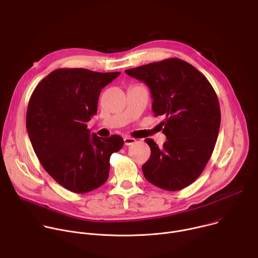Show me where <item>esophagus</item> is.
Returning <instances> with one entry per match:
<instances>
[{"label":"esophagus","mask_w":258,"mask_h":258,"mask_svg":"<svg viewBox=\"0 0 258 258\" xmlns=\"http://www.w3.org/2000/svg\"><path fill=\"white\" fill-rule=\"evenodd\" d=\"M136 142V139L135 138H132V137H125L124 138V143H125V145H132V144H134Z\"/></svg>","instance_id":"esophagus-1"}]
</instances>
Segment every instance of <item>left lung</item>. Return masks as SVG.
Masks as SVG:
<instances>
[{"instance_id":"left-lung-1","label":"left lung","mask_w":258,"mask_h":258,"mask_svg":"<svg viewBox=\"0 0 258 258\" xmlns=\"http://www.w3.org/2000/svg\"><path fill=\"white\" fill-rule=\"evenodd\" d=\"M144 82L151 93L154 116H165L163 147L150 138L151 153L142 166L145 179L169 191L181 190L202 173L214 151L221 125L215 89L203 74L178 58L125 71Z\"/></svg>"}]
</instances>
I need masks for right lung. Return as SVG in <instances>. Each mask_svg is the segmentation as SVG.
<instances>
[{"instance_id":"right-lung-1","label":"right lung","mask_w":258,"mask_h":258,"mask_svg":"<svg viewBox=\"0 0 258 258\" xmlns=\"http://www.w3.org/2000/svg\"><path fill=\"white\" fill-rule=\"evenodd\" d=\"M120 74L57 69L30 96L26 129L34 152L48 175L72 192L86 193L104 184L112 153L124 144L119 135L100 138L87 129L101 89Z\"/></svg>"}]
</instances>
